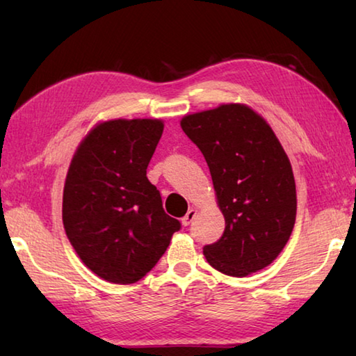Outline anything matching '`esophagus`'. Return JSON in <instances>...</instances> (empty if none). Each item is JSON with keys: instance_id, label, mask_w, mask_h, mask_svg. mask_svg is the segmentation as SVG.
<instances>
[{"instance_id": "1", "label": "esophagus", "mask_w": 356, "mask_h": 356, "mask_svg": "<svg viewBox=\"0 0 356 356\" xmlns=\"http://www.w3.org/2000/svg\"><path fill=\"white\" fill-rule=\"evenodd\" d=\"M195 216H196V210L195 209H190L188 212H186V215L182 218V225L184 226H190L191 221L195 220Z\"/></svg>"}]
</instances>
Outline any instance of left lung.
Instances as JSON below:
<instances>
[{"mask_svg":"<svg viewBox=\"0 0 356 356\" xmlns=\"http://www.w3.org/2000/svg\"><path fill=\"white\" fill-rule=\"evenodd\" d=\"M182 130L207 161L226 227L204 246L207 262L229 276H246L272 264L297 216L291 161L270 125L238 104L195 113Z\"/></svg>","mask_w":356,"mask_h":356,"instance_id":"obj_1","label":"left lung"}]
</instances>
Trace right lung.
<instances>
[{
  "label": "right lung",
  "instance_id": "obj_1",
  "mask_svg": "<svg viewBox=\"0 0 356 356\" xmlns=\"http://www.w3.org/2000/svg\"><path fill=\"white\" fill-rule=\"evenodd\" d=\"M161 134L159 119L108 120L89 131L72 159L65 234L84 265L114 284L146 276L182 227L146 176Z\"/></svg>",
  "mask_w": 356,
  "mask_h": 356
}]
</instances>
